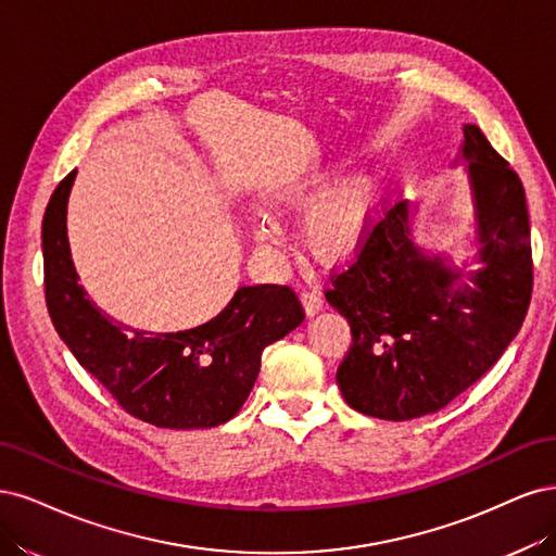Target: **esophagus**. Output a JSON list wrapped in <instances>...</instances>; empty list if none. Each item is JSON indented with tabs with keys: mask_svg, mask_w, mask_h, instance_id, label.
<instances>
[{
	"mask_svg": "<svg viewBox=\"0 0 556 556\" xmlns=\"http://www.w3.org/2000/svg\"><path fill=\"white\" fill-rule=\"evenodd\" d=\"M302 304L307 314H316L318 309H324V293H320L316 286H309V289L302 291Z\"/></svg>",
	"mask_w": 556,
	"mask_h": 556,
	"instance_id": "1",
	"label": "esophagus"
}]
</instances>
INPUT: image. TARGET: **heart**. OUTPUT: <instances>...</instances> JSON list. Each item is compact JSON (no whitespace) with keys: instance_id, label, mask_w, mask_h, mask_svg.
Returning <instances> with one entry per match:
<instances>
[{"instance_id":"b5f03b06","label":"heart","mask_w":556,"mask_h":556,"mask_svg":"<svg viewBox=\"0 0 556 556\" xmlns=\"http://www.w3.org/2000/svg\"><path fill=\"white\" fill-rule=\"evenodd\" d=\"M326 187L324 180L293 187L275 195V205L279 210H302L316 202L304 222V238L316 258L334 263L355 254L365 242L376 195L365 177H355L324 197ZM254 236L258 244L275 247L279 242V228L270 219L258 217L254 219Z\"/></svg>"}]
</instances>
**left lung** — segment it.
<instances>
[{
  "mask_svg": "<svg viewBox=\"0 0 556 556\" xmlns=\"http://www.w3.org/2000/svg\"><path fill=\"white\" fill-rule=\"evenodd\" d=\"M464 159L476 205L478 261L471 286L410 240L404 201L383 210L326 300L351 326L337 369L346 404L381 420L437 414L498 361L525 324L533 289L525 187L476 124H464Z\"/></svg>",
  "mask_w": 556,
  "mask_h": 556,
  "instance_id": "8db88e82",
  "label": "left lung"
}]
</instances>
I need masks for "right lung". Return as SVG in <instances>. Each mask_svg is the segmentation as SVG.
Returning <instances> with one entry per match:
<instances>
[{"label":"right lung","instance_id":"1","mask_svg":"<svg viewBox=\"0 0 556 556\" xmlns=\"http://www.w3.org/2000/svg\"><path fill=\"white\" fill-rule=\"evenodd\" d=\"M76 170L43 214V286L52 326L76 361L129 416L164 429L217 427L238 414L261 353L298 328L304 309L291 286H242L226 309L182 332H142L101 312L78 283L66 240V201Z\"/></svg>","mask_w":556,"mask_h":556}]
</instances>
